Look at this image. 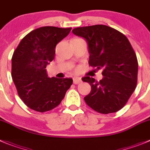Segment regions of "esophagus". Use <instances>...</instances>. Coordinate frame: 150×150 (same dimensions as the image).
Wrapping results in <instances>:
<instances>
[{"label":"esophagus","mask_w":150,"mask_h":150,"mask_svg":"<svg viewBox=\"0 0 150 150\" xmlns=\"http://www.w3.org/2000/svg\"><path fill=\"white\" fill-rule=\"evenodd\" d=\"M81 78H78V77H75L73 78V83L75 84H78V83H81Z\"/></svg>","instance_id":"esophagus-1"}]
</instances>
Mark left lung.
I'll return each instance as SVG.
<instances>
[{"instance_id":"obj_1","label":"left lung","mask_w":150,"mask_h":150,"mask_svg":"<svg viewBox=\"0 0 150 150\" xmlns=\"http://www.w3.org/2000/svg\"><path fill=\"white\" fill-rule=\"evenodd\" d=\"M72 33L86 40L89 66L103 69V79L83 77L91 92L84 97L86 104L102 114L116 112L127 103L137 86L138 64L127 38L106 25L77 27Z\"/></svg>"}]
</instances>
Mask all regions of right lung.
<instances>
[{
    "mask_svg": "<svg viewBox=\"0 0 150 150\" xmlns=\"http://www.w3.org/2000/svg\"><path fill=\"white\" fill-rule=\"evenodd\" d=\"M72 28L43 26L26 35L12 58V78L28 107L39 112L58 107L72 84L69 78H49L46 67L53 61L56 45Z\"/></svg>",
    "mask_w": 150,
    "mask_h": 150,
    "instance_id": "obj_1",
    "label": "right lung"
}]
</instances>
